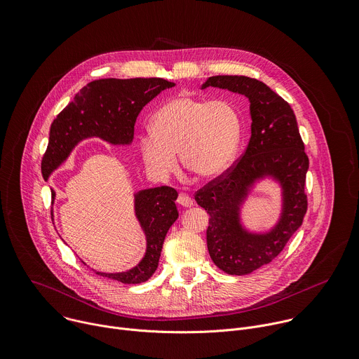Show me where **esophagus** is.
Instances as JSON below:
<instances>
[{
  "mask_svg": "<svg viewBox=\"0 0 359 359\" xmlns=\"http://www.w3.org/2000/svg\"><path fill=\"white\" fill-rule=\"evenodd\" d=\"M177 202L181 205V206H185V208H189L194 205V201L191 199V196L185 192H180L178 194V198H177Z\"/></svg>",
  "mask_w": 359,
  "mask_h": 359,
  "instance_id": "esophagus-1",
  "label": "esophagus"
}]
</instances>
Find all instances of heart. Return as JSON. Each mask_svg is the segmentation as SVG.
<instances>
[{
  "mask_svg": "<svg viewBox=\"0 0 359 359\" xmlns=\"http://www.w3.org/2000/svg\"><path fill=\"white\" fill-rule=\"evenodd\" d=\"M151 135L142 137L140 153L154 175L167 178L184 168L199 180L219 177L233 160L242 131L241 117L228 102L180 96L151 118Z\"/></svg>",
  "mask_w": 359,
  "mask_h": 359,
  "instance_id": "heart-1",
  "label": "heart"
}]
</instances>
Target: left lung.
<instances>
[{"mask_svg":"<svg viewBox=\"0 0 359 359\" xmlns=\"http://www.w3.org/2000/svg\"><path fill=\"white\" fill-rule=\"evenodd\" d=\"M208 86L229 89L250 100L252 135L246 151L195 192L196 203L209 215L206 243L210 259L228 274H249L277 257L302 226L309 205L304 191L309 157L293 109L267 85L248 76H212L202 89ZM263 173L282 181L285 209L270 234L250 236L240 228L237 209L247 187Z\"/></svg>","mask_w":359,"mask_h":359,"instance_id":"obj_1","label":"left lung"}]
</instances>
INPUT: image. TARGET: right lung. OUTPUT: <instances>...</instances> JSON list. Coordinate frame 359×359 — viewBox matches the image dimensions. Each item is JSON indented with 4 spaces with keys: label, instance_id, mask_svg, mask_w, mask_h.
Returning a JSON list of instances; mask_svg holds the SVG:
<instances>
[{
    "label": "right lung",
    "instance_id": "add662e5",
    "mask_svg": "<svg viewBox=\"0 0 359 359\" xmlns=\"http://www.w3.org/2000/svg\"><path fill=\"white\" fill-rule=\"evenodd\" d=\"M175 83L161 78L99 79L88 83L53 120L41 171L43 180L56 170L83 138L96 135L111 144H128L138 113L161 90ZM52 198H55V192ZM171 187H157L135 195V215L147 236V252L138 266L124 273H97L124 284L147 281L158 267L163 243L178 218Z\"/></svg>",
    "mask_w": 359,
    "mask_h": 359
}]
</instances>
